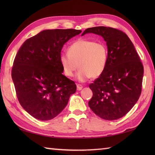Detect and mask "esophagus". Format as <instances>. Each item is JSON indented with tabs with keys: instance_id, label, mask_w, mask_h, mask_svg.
<instances>
[{
	"instance_id": "esophagus-1",
	"label": "esophagus",
	"mask_w": 155,
	"mask_h": 155,
	"mask_svg": "<svg viewBox=\"0 0 155 155\" xmlns=\"http://www.w3.org/2000/svg\"><path fill=\"white\" fill-rule=\"evenodd\" d=\"M83 85H81L80 84H77V91H81L82 88H83Z\"/></svg>"
}]
</instances>
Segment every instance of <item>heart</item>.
Masks as SVG:
<instances>
[{
    "label": "heart",
    "instance_id": "obj_1",
    "mask_svg": "<svg viewBox=\"0 0 155 155\" xmlns=\"http://www.w3.org/2000/svg\"><path fill=\"white\" fill-rule=\"evenodd\" d=\"M59 60L67 77H72L78 67L76 78L84 82L103 74L107 64L108 48L103 42L78 39L69 46L68 54L60 55Z\"/></svg>",
    "mask_w": 155,
    "mask_h": 155
}]
</instances>
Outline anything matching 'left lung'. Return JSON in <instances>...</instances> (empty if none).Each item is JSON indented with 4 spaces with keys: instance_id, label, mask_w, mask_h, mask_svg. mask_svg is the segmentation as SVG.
<instances>
[{
    "instance_id": "8db88e82",
    "label": "left lung",
    "mask_w": 155,
    "mask_h": 155,
    "mask_svg": "<svg viewBox=\"0 0 155 155\" xmlns=\"http://www.w3.org/2000/svg\"><path fill=\"white\" fill-rule=\"evenodd\" d=\"M87 33L101 35L107 42L108 61L99 77L89 85L93 97L88 106L95 114L108 120H117L130 110L142 91L144 68L133 42L118 29L96 27Z\"/></svg>"
}]
</instances>
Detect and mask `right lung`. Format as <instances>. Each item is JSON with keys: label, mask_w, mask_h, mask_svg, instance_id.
Listing matches in <instances>:
<instances>
[{"label": "right lung", "mask_w": 155, "mask_h": 155, "mask_svg": "<svg viewBox=\"0 0 155 155\" xmlns=\"http://www.w3.org/2000/svg\"><path fill=\"white\" fill-rule=\"evenodd\" d=\"M82 31L45 30L28 38L19 48L12 68V78L22 107L41 120L61 113L77 90L74 81L62 74L59 57L63 45Z\"/></svg>", "instance_id": "1"}]
</instances>
